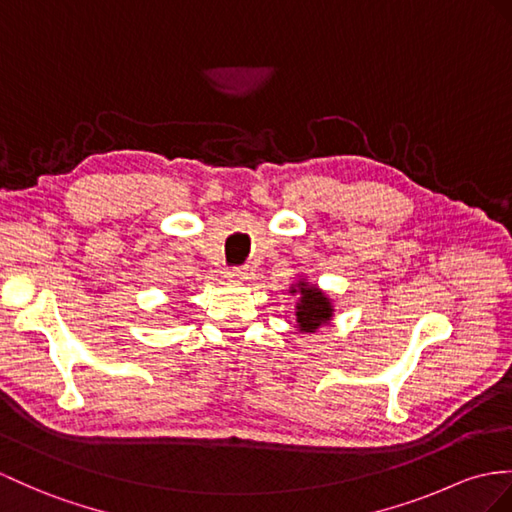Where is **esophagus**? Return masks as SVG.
Instances as JSON below:
<instances>
[{
	"mask_svg": "<svg viewBox=\"0 0 512 512\" xmlns=\"http://www.w3.org/2000/svg\"><path fill=\"white\" fill-rule=\"evenodd\" d=\"M252 276H254V273H252V269H249L247 265H243V267H230L228 269V278L230 280H249Z\"/></svg>",
	"mask_w": 512,
	"mask_h": 512,
	"instance_id": "1",
	"label": "esophagus"
}]
</instances>
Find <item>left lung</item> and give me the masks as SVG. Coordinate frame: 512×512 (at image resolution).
Instances as JSON below:
<instances>
[{
    "mask_svg": "<svg viewBox=\"0 0 512 512\" xmlns=\"http://www.w3.org/2000/svg\"><path fill=\"white\" fill-rule=\"evenodd\" d=\"M291 293H299L297 302V326L302 332H315L323 323H328L332 317L330 299L323 295L317 286H308V282H299L297 289L293 286Z\"/></svg>",
    "mask_w": 512,
    "mask_h": 512,
    "instance_id": "obj_1",
    "label": "left lung"
}]
</instances>
